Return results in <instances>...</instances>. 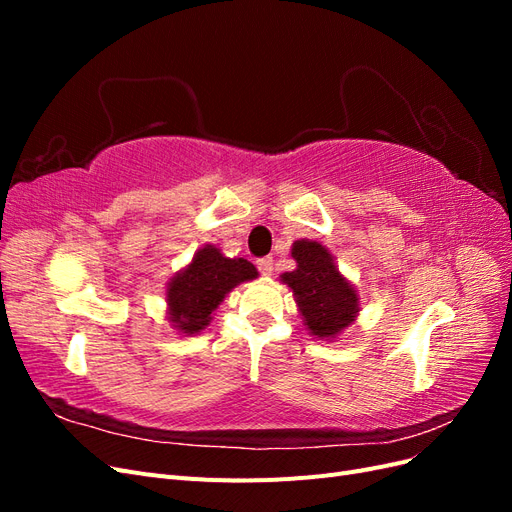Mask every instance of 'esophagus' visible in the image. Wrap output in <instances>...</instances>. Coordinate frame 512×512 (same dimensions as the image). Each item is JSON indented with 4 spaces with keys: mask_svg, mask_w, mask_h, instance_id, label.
<instances>
[{
    "mask_svg": "<svg viewBox=\"0 0 512 512\" xmlns=\"http://www.w3.org/2000/svg\"><path fill=\"white\" fill-rule=\"evenodd\" d=\"M256 265H258V271H260L262 275H265V277H269V275L273 273V258H271V256L260 258V260L256 262Z\"/></svg>",
    "mask_w": 512,
    "mask_h": 512,
    "instance_id": "34e87169",
    "label": "esophagus"
}]
</instances>
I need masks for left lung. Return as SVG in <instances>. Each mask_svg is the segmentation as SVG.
Here are the masks:
<instances>
[{
	"mask_svg": "<svg viewBox=\"0 0 512 512\" xmlns=\"http://www.w3.org/2000/svg\"><path fill=\"white\" fill-rule=\"evenodd\" d=\"M290 254L297 269L282 273L280 280L292 290L303 324L318 339H335L361 312L359 292L322 243L299 239L292 243Z\"/></svg>",
	"mask_w": 512,
	"mask_h": 512,
	"instance_id": "8db88e82",
	"label": "left lung"
}]
</instances>
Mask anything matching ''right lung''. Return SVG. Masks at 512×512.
<instances>
[{
  "instance_id": "add662e5",
  "label": "right lung",
  "mask_w": 512,
  "mask_h": 512,
  "mask_svg": "<svg viewBox=\"0 0 512 512\" xmlns=\"http://www.w3.org/2000/svg\"><path fill=\"white\" fill-rule=\"evenodd\" d=\"M256 277L258 271L250 260L228 258L220 247L207 243L196 250L190 265L168 282V320L179 333L196 335L209 327L211 314L232 288Z\"/></svg>"
}]
</instances>
